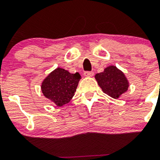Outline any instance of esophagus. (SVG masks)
Masks as SVG:
<instances>
[{
    "label": "esophagus",
    "instance_id": "esophagus-1",
    "mask_svg": "<svg viewBox=\"0 0 160 160\" xmlns=\"http://www.w3.org/2000/svg\"><path fill=\"white\" fill-rule=\"evenodd\" d=\"M84 76L87 78H90L94 76V72L92 71H86L84 73Z\"/></svg>",
    "mask_w": 160,
    "mask_h": 160
}]
</instances>
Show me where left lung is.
I'll return each instance as SVG.
<instances>
[{"instance_id":"1","label":"left lung","mask_w":160,"mask_h":160,"mask_svg":"<svg viewBox=\"0 0 160 160\" xmlns=\"http://www.w3.org/2000/svg\"><path fill=\"white\" fill-rule=\"evenodd\" d=\"M96 81L103 93L118 99L129 87V81L122 70L115 66H109L99 73H96Z\"/></svg>"}]
</instances>
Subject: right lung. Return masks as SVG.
<instances>
[{
    "mask_svg": "<svg viewBox=\"0 0 160 160\" xmlns=\"http://www.w3.org/2000/svg\"><path fill=\"white\" fill-rule=\"evenodd\" d=\"M80 79L78 73H70L65 69L58 67L42 81V92L55 105L62 107L72 99Z\"/></svg>",
    "mask_w": 160,
    "mask_h": 160,
    "instance_id": "add662e5",
    "label": "right lung"
}]
</instances>
